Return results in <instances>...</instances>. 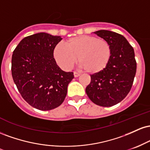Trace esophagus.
Wrapping results in <instances>:
<instances>
[{"label":"esophagus","instance_id":"34e87169","mask_svg":"<svg viewBox=\"0 0 150 150\" xmlns=\"http://www.w3.org/2000/svg\"><path fill=\"white\" fill-rule=\"evenodd\" d=\"M73 75H74V77H77L80 76V73H76V72H74Z\"/></svg>","mask_w":150,"mask_h":150}]
</instances>
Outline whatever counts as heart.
Here are the masks:
<instances>
[{
  "mask_svg": "<svg viewBox=\"0 0 150 150\" xmlns=\"http://www.w3.org/2000/svg\"><path fill=\"white\" fill-rule=\"evenodd\" d=\"M53 55L58 65L66 70L73 66L77 56L81 69L94 75L107 68L112 56V49L109 43L104 39L81 35L68 39L65 46L57 44Z\"/></svg>",
  "mask_w": 150,
  "mask_h": 150,
  "instance_id": "b5f03b06",
  "label": "heart"
}]
</instances>
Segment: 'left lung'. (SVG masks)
Instances as JSON below:
<instances>
[{"instance_id":"8db88e82","label":"left lung","mask_w":150,"mask_h":150,"mask_svg":"<svg viewBox=\"0 0 150 150\" xmlns=\"http://www.w3.org/2000/svg\"><path fill=\"white\" fill-rule=\"evenodd\" d=\"M94 33L109 43L112 56L106 69L90 75L85 91L93 103L108 107L123 100L131 89L137 68L135 52L121 34L104 30Z\"/></svg>"}]
</instances>
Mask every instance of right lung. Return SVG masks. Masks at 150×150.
Segmentation results:
<instances>
[{"mask_svg": "<svg viewBox=\"0 0 150 150\" xmlns=\"http://www.w3.org/2000/svg\"><path fill=\"white\" fill-rule=\"evenodd\" d=\"M60 36L45 32L20 41L12 56V76L19 92L29 104L42 111L58 107L64 101L73 72H65L56 64L53 49Z\"/></svg>", "mask_w": 150, "mask_h": 150, "instance_id": "1", "label": "right lung"}]
</instances>
